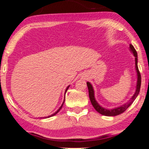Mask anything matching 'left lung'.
Instances as JSON below:
<instances>
[{
  "mask_svg": "<svg viewBox=\"0 0 149 149\" xmlns=\"http://www.w3.org/2000/svg\"><path fill=\"white\" fill-rule=\"evenodd\" d=\"M129 49L132 54H133V56H135V70H136V72H137V83H136V89H135V93H134V95L132 96L131 100L128 101V102L123 104V105L119 106L118 107L112 108V109H108V108H104L97 102L96 99H95V91H94V88H93V86H92V84L90 83L89 81L87 82L90 100H91L92 105L93 106V107L95 108V109L99 113L102 114L103 115H105V116H116V115H120L121 113H124V112L132 104H133V102L135 101V99L137 98V95H139V91H140V86H141V75L139 72L138 66H137V53L136 52V50H135V49L134 48V47L131 45V44H130L129 45Z\"/></svg>",
  "mask_w": 149,
  "mask_h": 149,
  "instance_id": "1",
  "label": "left lung"
}]
</instances>
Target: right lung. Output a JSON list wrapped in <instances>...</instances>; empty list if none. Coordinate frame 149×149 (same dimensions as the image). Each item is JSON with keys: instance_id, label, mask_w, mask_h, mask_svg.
<instances>
[{"instance_id": "add662e5", "label": "right lung", "mask_w": 149, "mask_h": 149, "mask_svg": "<svg viewBox=\"0 0 149 149\" xmlns=\"http://www.w3.org/2000/svg\"><path fill=\"white\" fill-rule=\"evenodd\" d=\"M69 87H70V86H68L67 88H66V89H65V93H66V92H67V91H68V89L69 88ZM64 101H65V99H64V100H63V104H62V105L61 106V107L58 108V109L57 110V111H56V112H55L54 113H53L52 115H49V116H48V117H43V118H48V117H52V116H54V115H56V113H58V111H60L61 109V108H62V106H63V104H64Z\"/></svg>"}]
</instances>
